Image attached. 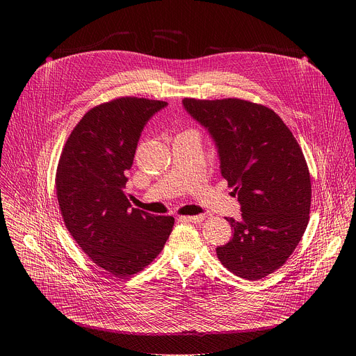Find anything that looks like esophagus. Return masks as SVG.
<instances>
[{"label": "esophagus", "mask_w": 356, "mask_h": 356, "mask_svg": "<svg viewBox=\"0 0 356 356\" xmlns=\"http://www.w3.org/2000/svg\"><path fill=\"white\" fill-rule=\"evenodd\" d=\"M181 220H186V222H193V223H199L204 219L203 215H196V216H181L180 218Z\"/></svg>", "instance_id": "obj_1"}]
</instances>
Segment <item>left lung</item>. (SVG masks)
I'll use <instances>...</instances> for the list:
<instances>
[{"label":"left lung","mask_w":356,"mask_h":356,"mask_svg":"<svg viewBox=\"0 0 356 356\" xmlns=\"http://www.w3.org/2000/svg\"><path fill=\"white\" fill-rule=\"evenodd\" d=\"M183 105L213 137L220 173L241 203V220L227 218L232 239L216 255L241 278H264L286 263L307 228L312 183L302 148L261 104L184 98Z\"/></svg>","instance_id":"8db88e82"}]
</instances>
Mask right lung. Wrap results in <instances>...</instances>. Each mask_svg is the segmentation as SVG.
<instances>
[{"label":"right lung","mask_w":356,"mask_h":356,"mask_svg":"<svg viewBox=\"0 0 356 356\" xmlns=\"http://www.w3.org/2000/svg\"><path fill=\"white\" fill-rule=\"evenodd\" d=\"M167 102L122 97L89 109L72 129L56 170L65 225L112 277L144 270L164 248L175 218L131 208L124 193L141 131Z\"/></svg>","instance_id":"1"}]
</instances>
